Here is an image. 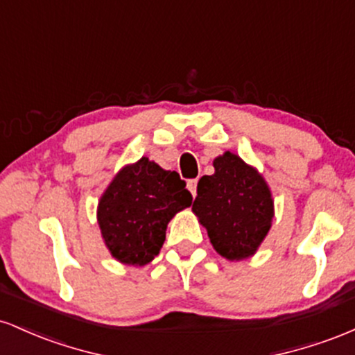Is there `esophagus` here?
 <instances>
[{
	"label": "esophagus",
	"mask_w": 355,
	"mask_h": 355,
	"mask_svg": "<svg viewBox=\"0 0 355 355\" xmlns=\"http://www.w3.org/2000/svg\"><path fill=\"white\" fill-rule=\"evenodd\" d=\"M197 183H198V180H189V182H187V189L190 190L191 197H197Z\"/></svg>",
	"instance_id": "34e87169"
}]
</instances>
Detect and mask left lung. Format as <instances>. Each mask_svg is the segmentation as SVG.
I'll return each mask as SVG.
<instances>
[{"instance_id":"left-lung-1","label":"left lung","mask_w":355,"mask_h":355,"mask_svg":"<svg viewBox=\"0 0 355 355\" xmlns=\"http://www.w3.org/2000/svg\"><path fill=\"white\" fill-rule=\"evenodd\" d=\"M214 175H203L191 211L205 227L209 239L227 260L255 255L274 220V198L255 166L225 152L214 160Z\"/></svg>"}]
</instances>
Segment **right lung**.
I'll return each mask as SVG.
<instances>
[{"label":"right lung","mask_w":355,"mask_h":355,"mask_svg":"<svg viewBox=\"0 0 355 355\" xmlns=\"http://www.w3.org/2000/svg\"><path fill=\"white\" fill-rule=\"evenodd\" d=\"M190 205L191 195L178 173L141 157L125 165L100 197L101 239L120 263L146 266L164 245L170 220Z\"/></svg>","instance_id":"add662e5"}]
</instances>
